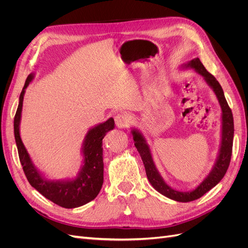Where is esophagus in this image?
I'll use <instances>...</instances> for the list:
<instances>
[{"mask_svg": "<svg viewBox=\"0 0 248 248\" xmlns=\"http://www.w3.org/2000/svg\"><path fill=\"white\" fill-rule=\"evenodd\" d=\"M128 118H127L124 114H118L115 116V123L118 128H126L127 125H128Z\"/></svg>", "mask_w": 248, "mask_h": 248, "instance_id": "obj_1", "label": "esophagus"}]
</instances>
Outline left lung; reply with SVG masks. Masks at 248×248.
Segmentation results:
<instances>
[{"label": "left lung", "instance_id": "left-lung-1", "mask_svg": "<svg viewBox=\"0 0 248 248\" xmlns=\"http://www.w3.org/2000/svg\"><path fill=\"white\" fill-rule=\"evenodd\" d=\"M187 68L194 69V71L198 72L200 76L204 78L208 86L213 90L221 108V140L218 155H217L216 161L211 171L202 180V182L197 188L191 191H178L169 186L155 166L151 149H150V146L148 145L145 137L142 136V133L140 130L131 128L134 146L138 149V151L141 157L149 182L151 183L153 188L161 193L162 196L182 202H187L200 199L221 181V179L226 175L230 166L232 149V139H234V119H232V110L226 100L223 90L219 85V82L217 81V79L211 73H209L206 70L199 58L193 59L187 64L182 65V69Z\"/></svg>", "mask_w": 248, "mask_h": 248}]
</instances>
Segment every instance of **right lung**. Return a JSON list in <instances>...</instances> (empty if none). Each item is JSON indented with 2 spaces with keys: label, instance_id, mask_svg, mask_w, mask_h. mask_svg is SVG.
Instances as JSON below:
<instances>
[{
  "label": "right lung",
  "instance_id": "obj_1",
  "mask_svg": "<svg viewBox=\"0 0 248 248\" xmlns=\"http://www.w3.org/2000/svg\"><path fill=\"white\" fill-rule=\"evenodd\" d=\"M33 78L34 74L31 73L22 88L17 110L14 117V138H16L22 170L31 186L55 204L66 209L86 205L87 202L93 201L98 196L103 184L102 140L106 137L107 132L115 128L114 119L109 118L106 122L95 125L88 130L81 147V154L84 159L76 178L62 180L47 179L46 175H43L35 167L19 133L22 101H24L26 89Z\"/></svg>",
  "mask_w": 248,
  "mask_h": 248
}]
</instances>
